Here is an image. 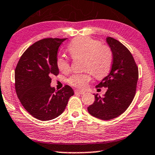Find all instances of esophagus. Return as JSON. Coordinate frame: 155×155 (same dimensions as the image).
<instances>
[{"mask_svg": "<svg viewBox=\"0 0 155 155\" xmlns=\"http://www.w3.org/2000/svg\"><path fill=\"white\" fill-rule=\"evenodd\" d=\"M75 93L76 94H84L85 93L84 91L82 90H79V89H76L75 90Z\"/></svg>", "mask_w": 155, "mask_h": 155, "instance_id": "obj_1", "label": "esophagus"}]
</instances>
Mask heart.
<instances>
[{
	"label": "heart",
	"instance_id": "obj_1",
	"mask_svg": "<svg viewBox=\"0 0 155 155\" xmlns=\"http://www.w3.org/2000/svg\"><path fill=\"white\" fill-rule=\"evenodd\" d=\"M68 49L74 58H84V68L87 70L82 74H74L71 76L68 81L71 86L85 88L92 80V74L97 79H102L111 69L113 53L108 46L101 45L97 40L89 37H76L70 42ZM57 66L63 73L70 70L68 60L63 56L58 58Z\"/></svg>",
	"mask_w": 155,
	"mask_h": 155
}]
</instances>
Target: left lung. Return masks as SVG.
<instances>
[{
	"label": "left lung",
	"mask_w": 155,
	"mask_h": 155,
	"mask_svg": "<svg viewBox=\"0 0 155 155\" xmlns=\"http://www.w3.org/2000/svg\"><path fill=\"white\" fill-rule=\"evenodd\" d=\"M113 53L111 71L97 87H107L104 97L94 94L95 101L87 107L89 114L101 120H111L124 113L133 101L139 70L128 48L113 37L106 38Z\"/></svg>",
	"instance_id": "8db88e82"
}]
</instances>
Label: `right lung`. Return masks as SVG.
Masks as SVG:
<instances>
[{
  "mask_svg": "<svg viewBox=\"0 0 155 155\" xmlns=\"http://www.w3.org/2000/svg\"><path fill=\"white\" fill-rule=\"evenodd\" d=\"M45 38L37 41L20 58L15 69V89L21 105L40 120H50L63 113L74 90L66 85L57 91L51 87V76H57L58 50L63 41Z\"/></svg>",
  "mask_w": 155,
  "mask_h": 155,
  "instance_id": "add662e5",
  "label": "right lung"
}]
</instances>
